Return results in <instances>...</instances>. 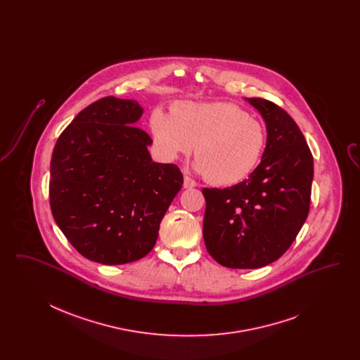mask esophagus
I'll return each instance as SVG.
<instances>
[{
    "instance_id": "34e87169",
    "label": "esophagus",
    "mask_w": 360,
    "mask_h": 360,
    "mask_svg": "<svg viewBox=\"0 0 360 360\" xmlns=\"http://www.w3.org/2000/svg\"><path fill=\"white\" fill-rule=\"evenodd\" d=\"M197 186V184H195V181H193L190 176L188 175H185V178H184V188H195Z\"/></svg>"
}]
</instances>
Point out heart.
<instances>
[{
    "mask_svg": "<svg viewBox=\"0 0 360 360\" xmlns=\"http://www.w3.org/2000/svg\"><path fill=\"white\" fill-rule=\"evenodd\" d=\"M159 155L172 162L194 150L195 172L219 186L236 185L257 167L264 146L262 122L229 103L182 101L172 115L156 109L150 120Z\"/></svg>",
    "mask_w": 360,
    "mask_h": 360,
    "instance_id": "b5f03b06",
    "label": "heart"
}]
</instances>
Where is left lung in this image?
<instances>
[{
    "mask_svg": "<svg viewBox=\"0 0 360 360\" xmlns=\"http://www.w3.org/2000/svg\"><path fill=\"white\" fill-rule=\"evenodd\" d=\"M266 122L257 169L235 186L202 188L209 255L229 269H259L282 257L308 217L313 156L295 121L278 105L247 98Z\"/></svg>",
    "mask_w": 360,
    "mask_h": 360,
    "instance_id": "obj_1",
    "label": "left lung"
}]
</instances>
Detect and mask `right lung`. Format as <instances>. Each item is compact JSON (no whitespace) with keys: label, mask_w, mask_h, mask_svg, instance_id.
<instances>
[{"label":"right lung","mask_w":360,"mask_h":360,"mask_svg":"<svg viewBox=\"0 0 360 360\" xmlns=\"http://www.w3.org/2000/svg\"><path fill=\"white\" fill-rule=\"evenodd\" d=\"M141 115L135 100L101 98L77 115L52 153L55 223L82 257L97 263L146 257L184 185L178 166L153 162L151 137L134 125Z\"/></svg>","instance_id":"add662e5"}]
</instances>
